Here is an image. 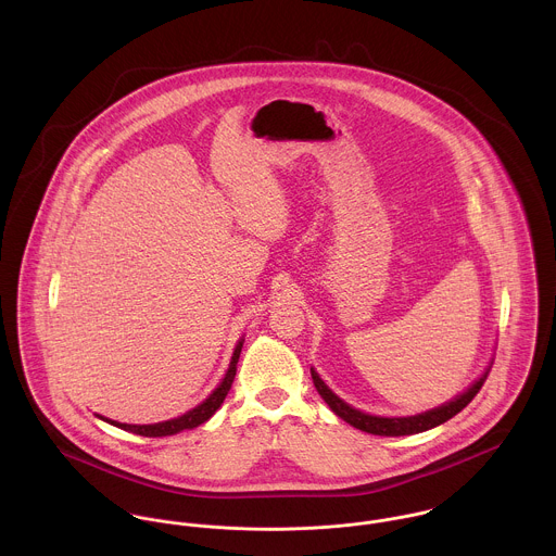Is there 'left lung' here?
I'll return each instance as SVG.
<instances>
[{
    "label": "left lung",
    "mask_w": 556,
    "mask_h": 556,
    "mask_svg": "<svg viewBox=\"0 0 556 556\" xmlns=\"http://www.w3.org/2000/svg\"><path fill=\"white\" fill-rule=\"evenodd\" d=\"M490 375V368L477 379L476 383L463 394V396L439 406V408H432L428 413H421V415H413V417H375V415H366L353 406H349L346 402H342L336 394H331V390L318 379L317 372L313 370V381H315V388H317L320 397L329 404V408L340 417L344 419L346 424H351L353 428L357 430H364V432H370V434H381V437H404V434H417V432H424V430H430L434 426H441L443 421L452 419L454 415H458L473 397L477 396V392L481 390V386L485 383Z\"/></svg>",
    "instance_id": "1"
}]
</instances>
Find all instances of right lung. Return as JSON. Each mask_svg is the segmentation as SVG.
Returning <instances> with one entry per match:
<instances>
[{"mask_svg": "<svg viewBox=\"0 0 556 556\" xmlns=\"http://www.w3.org/2000/svg\"><path fill=\"white\" fill-rule=\"evenodd\" d=\"M241 344H243V342H239L238 346H236V353H233L229 372H227V377L223 379V383L216 388V392L207 397L203 404H199L197 408L188 410L186 415H181V417H177V419L162 421V424H152V426L117 424V421H111V419H106V421H111L113 426H117V428H122V430H128V432H132V434H141V437H170V434H177V432H181V430L201 426L203 421H207V419L218 410V406L225 402V397H227L231 386H233V379H236V372H238V359L239 353H241Z\"/></svg>", "mask_w": 556, "mask_h": 556, "instance_id": "obj_1", "label": "right lung"}]
</instances>
